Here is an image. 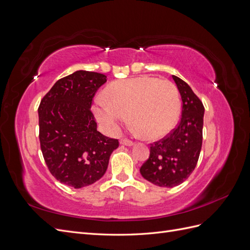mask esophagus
<instances>
[{
    "label": "esophagus",
    "instance_id": "esophagus-1",
    "mask_svg": "<svg viewBox=\"0 0 250 250\" xmlns=\"http://www.w3.org/2000/svg\"><path fill=\"white\" fill-rule=\"evenodd\" d=\"M120 144H122V145H125V146H129V147L134 145V143L132 141H129V140H127V139H121L120 140Z\"/></svg>",
    "mask_w": 250,
    "mask_h": 250
}]
</instances>
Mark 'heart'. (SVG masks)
<instances>
[{
    "mask_svg": "<svg viewBox=\"0 0 250 250\" xmlns=\"http://www.w3.org/2000/svg\"><path fill=\"white\" fill-rule=\"evenodd\" d=\"M97 99L93 111L109 132H117L125 115L134 134L149 140L162 139L176 126L181 111L180 95L175 84L150 76L116 81Z\"/></svg>",
    "mask_w": 250,
    "mask_h": 250,
    "instance_id": "b5f03b06",
    "label": "heart"
}]
</instances>
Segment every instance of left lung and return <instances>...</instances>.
Instances as JSON below:
<instances>
[{"label":"left lung","instance_id":"obj_1","mask_svg":"<svg viewBox=\"0 0 250 250\" xmlns=\"http://www.w3.org/2000/svg\"><path fill=\"white\" fill-rule=\"evenodd\" d=\"M183 101L178 126L169 135L150 147V156L140 169L142 176L158 187H176L191 175L202 146L204 107L187 82L176 76Z\"/></svg>","mask_w":250,"mask_h":250}]
</instances>
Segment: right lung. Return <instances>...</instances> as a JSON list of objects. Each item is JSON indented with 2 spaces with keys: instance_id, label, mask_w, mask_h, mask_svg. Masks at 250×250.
<instances>
[{
  "instance_id": "1",
  "label": "right lung",
  "mask_w": 250,
  "mask_h": 250,
  "mask_svg": "<svg viewBox=\"0 0 250 250\" xmlns=\"http://www.w3.org/2000/svg\"><path fill=\"white\" fill-rule=\"evenodd\" d=\"M106 76L76 71L59 79L39 107L42 152L51 174L60 183L80 188L96 183L107 170L119 141L97 130L90 111L93 98Z\"/></svg>"
}]
</instances>
